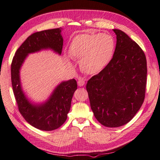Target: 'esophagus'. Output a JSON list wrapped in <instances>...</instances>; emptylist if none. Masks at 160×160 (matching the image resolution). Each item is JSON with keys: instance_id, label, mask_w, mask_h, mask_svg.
<instances>
[{"instance_id": "34e87169", "label": "esophagus", "mask_w": 160, "mask_h": 160, "mask_svg": "<svg viewBox=\"0 0 160 160\" xmlns=\"http://www.w3.org/2000/svg\"><path fill=\"white\" fill-rule=\"evenodd\" d=\"M78 85L79 86H83V85L85 84V81L83 80V79H82V78H78Z\"/></svg>"}]
</instances>
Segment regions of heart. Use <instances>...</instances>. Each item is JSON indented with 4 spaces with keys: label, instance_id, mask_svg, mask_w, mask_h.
<instances>
[{
    "label": "heart",
    "instance_id": "obj_1",
    "mask_svg": "<svg viewBox=\"0 0 160 160\" xmlns=\"http://www.w3.org/2000/svg\"><path fill=\"white\" fill-rule=\"evenodd\" d=\"M115 49V40L108 34L81 35L73 40L69 54L81 59L82 69L88 74H96L104 69L111 61Z\"/></svg>",
    "mask_w": 160,
    "mask_h": 160
}]
</instances>
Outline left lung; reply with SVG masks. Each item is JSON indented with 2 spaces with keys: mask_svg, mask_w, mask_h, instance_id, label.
<instances>
[{
  "mask_svg": "<svg viewBox=\"0 0 160 160\" xmlns=\"http://www.w3.org/2000/svg\"><path fill=\"white\" fill-rule=\"evenodd\" d=\"M116 46L112 59L88 81L86 90L94 116L104 126L130 122L145 99L147 60L140 46L122 31L114 29Z\"/></svg>",
  "mask_w": 160,
  "mask_h": 160,
  "instance_id": "8db88e82",
  "label": "left lung"
}]
</instances>
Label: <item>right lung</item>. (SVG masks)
I'll return each instance as SVG.
<instances>
[{
  "mask_svg": "<svg viewBox=\"0 0 160 160\" xmlns=\"http://www.w3.org/2000/svg\"><path fill=\"white\" fill-rule=\"evenodd\" d=\"M61 28L33 33L18 49L11 64V82L18 110L28 123L41 130L50 131L66 121L77 83L74 78L60 83L45 102L32 103L23 92L20 70L29 54L52 49L62 54L63 38Z\"/></svg>",
  "mask_w": 160,
  "mask_h": 160,
  "instance_id": "add662e5",
  "label": "right lung"
}]
</instances>
